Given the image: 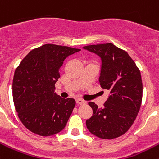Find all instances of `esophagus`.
I'll use <instances>...</instances> for the list:
<instances>
[{"instance_id": "esophagus-1", "label": "esophagus", "mask_w": 159, "mask_h": 159, "mask_svg": "<svg viewBox=\"0 0 159 159\" xmlns=\"http://www.w3.org/2000/svg\"><path fill=\"white\" fill-rule=\"evenodd\" d=\"M76 103L79 105H81V104H85L86 102L84 100H83L82 99H76Z\"/></svg>"}]
</instances>
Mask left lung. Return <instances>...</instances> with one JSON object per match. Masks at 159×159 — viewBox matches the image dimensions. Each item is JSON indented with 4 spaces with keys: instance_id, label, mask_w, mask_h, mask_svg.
<instances>
[{
    "instance_id": "left-lung-1",
    "label": "left lung",
    "mask_w": 159,
    "mask_h": 159,
    "mask_svg": "<svg viewBox=\"0 0 159 159\" xmlns=\"http://www.w3.org/2000/svg\"><path fill=\"white\" fill-rule=\"evenodd\" d=\"M102 60L99 85L110 91V95L98 107L89 102L93 114L86 125L92 134L102 139H112L124 134L134 123L143 99L141 73L134 61L123 49L111 43L84 46Z\"/></svg>"
}]
</instances>
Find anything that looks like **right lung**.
Here are the masks:
<instances>
[{
    "label": "right lung",
    "mask_w": 159,
    "mask_h": 159,
    "mask_svg": "<svg viewBox=\"0 0 159 159\" xmlns=\"http://www.w3.org/2000/svg\"><path fill=\"white\" fill-rule=\"evenodd\" d=\"M79 51L47 43L32 49L16 67L12 80L14 106L20 120L32 133L51 136L65 127L75 101L57 95L55 84L66 57Z\"/></svg>",
    "instance_id": "obj_1"
}]
</instances>
